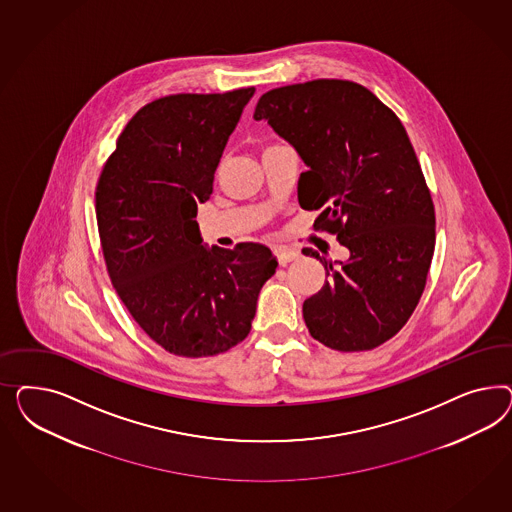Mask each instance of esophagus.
<instances>
[{"label":"esophagus","instance_id":"esophagus-1","mask_svg":"<svg viewBox=\"0 0 512 512\" xmlns=\"http://www.w3.org/2000/svg\"><path fill=\"white\" fill-rule=\"evenodd\" d=\"M298 249L295 248H276V257H278L279 264L291 263L298 259Z\"/></svg>","mask_w":512,"mask_h":512}]
</instances>
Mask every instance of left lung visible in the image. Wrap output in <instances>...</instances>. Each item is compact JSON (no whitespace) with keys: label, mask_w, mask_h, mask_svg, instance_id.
I'll list each match as a JSON object with an SVG mask.
<instances>
[{"label":"left lung","mask_w":512,"mask_h":512,"mask_svg":"<svg viewBox=\"0 0 512 512\" xmlns=\"http://www.w3.org/2000/svg\"><path fill=\"white\" fill-rule=\"evenodd\" d=\"M253 118L287 140L308 171L298 182L317 229L336 234L347 261H326L323 289L304 302L311 336L368 351L417 308L435 248V212L419 159L392 110L349 80H311L264 93Z\"/></svg>","instance_id":"8db88e82"}]
</instances>
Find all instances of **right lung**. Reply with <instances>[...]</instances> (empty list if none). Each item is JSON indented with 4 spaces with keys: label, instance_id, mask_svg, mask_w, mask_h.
Listing matches in <instances>:
<instances>
[{
    "label": "right lung",
    "instance_id": "add662e5",
    "mask_svg": "<svg viewBox=\"0 0 512 512\" xmlns=\"http://www.w3.org/2000/svg\"><path fill=\"white\" fill-rule=\"evenodd\" d=\"M255 88L178 93L125 125L95 191V214L114 289L165 351L214 357L246 340L278 261L263 244H202L197 204Z\"/></svg>",
    "mask_w": 512,
    "mask_h": 512
}]
</instances>
